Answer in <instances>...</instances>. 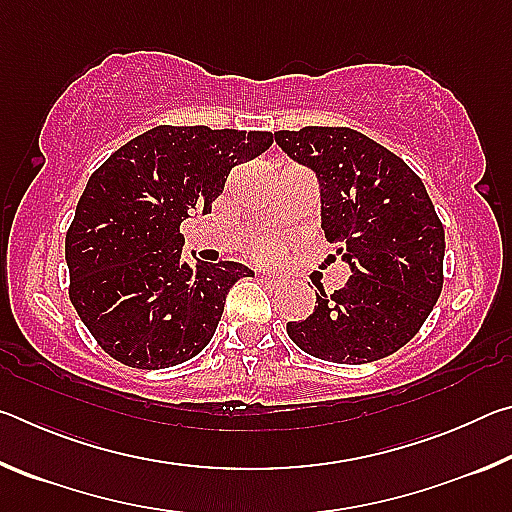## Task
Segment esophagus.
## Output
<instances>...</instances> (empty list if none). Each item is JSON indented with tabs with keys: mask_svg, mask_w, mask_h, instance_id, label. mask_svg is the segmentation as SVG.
<instances>
[{
	"mask_svg": "<svg viewBox=\"0 0 512 512\" xmlns=\"http://www.w3.org/2000/svg\"><path fill=\"white\" fill-rule=\"evenodd\" d=\"M259 282H262L264 287H268V289H280L282 287L280 277H273V275H259Z\"/></svg>",
	"mask_w": 512,
	"mask_h": 512,
	"instance_id": "obj_1",
	"label": "esophagus"
}]
</instances>
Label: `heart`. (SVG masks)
Returning a JSON list of instances; mask_svg holds the SVG:
<instances>
[{"mask_svg":"<svg viewBox=\"0 0 512 512\" xmlns=\"http://www.w3.org/2000/svg\"><path fill=\"white\" fill-rule=\"evenodd\" d=\"M253 253L259 262H273V259L280 257V246L275 241H262V244L255 246Z\"/></svg>","mask_w":512,"mask_h":512,"instance_id":"b5f03b06","label":"heart"}]
</instances>
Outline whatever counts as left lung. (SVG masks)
<instances>
[{
	"instance_id": "1",
	"label": "left lung",
	"mask_w": 512,
	"mask_h": 512,
	"mask_svg": "<svg viewBox=\"0 0 512 512\" xmlns=\"http://www.w3.org/2000/svg\"><path fill=\"white\" fill-rule=\"evenodd\" d=\"M280 149L316 173L320 225L350 280L316 293L314 314L287 323L300 350L332 363H370L409 343L443 291L445 230L422 180L402 158L343 126L277 131Z\"/></svg>"
}]
</instances>
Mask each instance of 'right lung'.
<instances>
[{
    "label": "right lung",
    "instance_id": "right-lung-1",
    "mask_svg": "<svg viewBox=\"0 0 512 512\" xmlns=\"http://www.w3.org/2000/svg\"><path fill=\"white\" fill-rule=\"evenodd\" d=\"M273 144L266 131L155 126L92 173L65 237L69 300L112 359L160 370L212 341L248 266L183 262L180 223L212 212L232 167Z\"/></svg>",
    "mask_w": 512,
    "mask_h": 512
}]
</instances>
